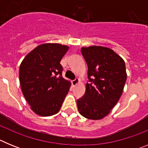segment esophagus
Returning a JSON list of instances; mask_svg holds the SVG:
<instances>
[{
    "label": "esophagus",
    "mask_w": 148,
    "mask_h": 148,
    "mask_svg": "<svg viewBox=\"0 0 148 148\" xmlns=\"http://www.w3.org/2000/svg\"><path fill=\"white\" fill-rule=\"evenodd\" d=\"M79 82H80V79H79V78H75V80L72 81V84H73V86H75L77 85Z\"/></svg>",
    "instance_id": "esophagus-1"
}]
</instances>
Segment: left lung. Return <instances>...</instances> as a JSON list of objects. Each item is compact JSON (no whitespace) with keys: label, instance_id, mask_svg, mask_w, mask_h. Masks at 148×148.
Listing matches in <instances>:
<instances>
[{"label":"left lung","instance_id":"1","mask_svg":"<svg viewBox=\"0 0 148 148\" xmlns=\"http://www.w3.org/2000/svg\"><path fill=\"white\" fill-rule=\"evenodd\" d=\"M90 83L84 95L77 100L78 112L92 120L108 116L122 94L127 73L125 63L113 49L101 46L82 47Z\"/></svg>","mask_w":148,"mask_h":148}]
</instances>
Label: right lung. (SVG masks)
Here are the masks:
<instances>
[{
    "label": "right lung",
    "mask_w": 148,
    "mask_h": 148,
    "mask_svg": "<svg viewBox=\"0 0 148 148\" xmlns=\"http://www.w3.org/2000/svg\"><path fill=\"white\" fill-rule=\"evenodd\" d=\"M69 47L47 43L38 45L23 58L19 69L22 92L30 108L40 116L60 110L71 83L62 77L60 64Z\"/></svg>",
    "instance_id": "obj_1"
}]
</instances>
